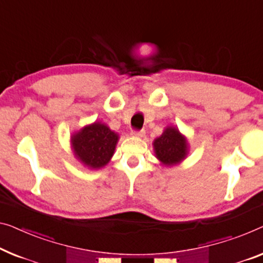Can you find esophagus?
Wrapping results in <instances>:
<instances>
[{"mask_svg":"<svg viewBox=\"0 0 263 263\" xmlns=\"http://www.w3.org/2000/svg\"><path fill=\"white\" fill-rule=\"evenodd\" d=\"M131 135L133 136V137H137V138H142V137H144L145 136V131L144 130H140V131H132L131 132Z\"/></svg>","mask_w":263,"mask_h":263,"instance_id":"1","label":"esophagus"}]
</instances>
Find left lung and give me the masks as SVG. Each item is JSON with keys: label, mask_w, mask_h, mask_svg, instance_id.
Instances as JSON below:
<instances>
[{"label": "left lung", "mask_w": 263, "mask_h": 263, "mask_svg": "<svg viewBox=\"0 0 263 263\" xmlns=\"http://www.w3.org/2000/svg\"><path fill=\"white\" fill-rule=\"evenodd\" d=\"M156 157L165 166H174L185 159L187 155V140L177 127L167 126L162 136L154 140Z\"/></svg>", "instance_id": "obj_1"}]
</instances>
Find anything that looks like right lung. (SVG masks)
Listing matches in <instances>:
<instances>
[{"label":"right lung","instance_id":"add662e5","mask_svg":"<svg viewBox=\"0 0 263 263\" xmlns=\"http://www.w3.org/2000/svg\"><path fill=\"white\" fill-rule=\"evenodd\" d=\"M119 136L106 124L96 121L70 137L76 158L91 170L106 165L115 154Z\"/></svg>","mask_w":263,"mask_h":263}]
</instances>
